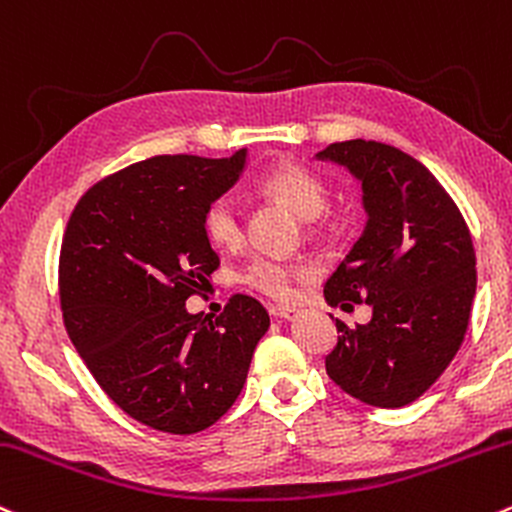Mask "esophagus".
Here are the masks:
<instances>
[{"label": "esophagus", "mask_w": 512, "mask_h": 512, "mask_svg": "<svg viewBox=\"0 0 512 512\" xmlns=\"http://www.w3.org/2000/svg\"><path fill=\"white\" fill-rule=\"evenodd\" d=\"M269 316H274V318H279V320H294L296 318V311H294V308L272 306V308H269Z\"/></svg>", "instance_id": "esophagus-1"}]
</instances>
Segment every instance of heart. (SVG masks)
Here are the masks:
<instances>
[{
    "label": "heart",
    "mask_w": 512,
    "mask_h": 512,
    "mask_svg": "<svg viewBox=\"0 0 512 512\" xmlns=\"http://www.w3.org/2000/svg\"><path fill=\"white\" fill-rule=\"evenodd\" d=\"M262 192L284 201L303 221H316L328 206V187L316 172L301 165H279L260 179ZM204 230L218 247H238L245 240L243 209L233 196H218L204 211ZM240 279L252 289L272 296L277 301H289L294 294L291 269L269 257H255L240 272Z\"/></svg>",
    "instance_id": "obj_1"
}]
</instances>
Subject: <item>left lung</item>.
<instances>
[{
  "label": "left lung",
  "instance_id": "1",
  "mask_svg": "<svg viewBox=\"0 0 512 512\" xmlns=\"http://www.w3.org/2000/svg\"><path fill=\"white\" fill-rule=\"evenodd\" d=\"M362 184V235L325 282L328 306L369 303L372 320L338 325L325 357L342 391L401 408L440 379L462 345L476 294V255L457 204L425 165L376 140L333 143L316 155Z\"/></svg>",
  "mask_w": 512,
  "mask_h": 512
}]
</instances>
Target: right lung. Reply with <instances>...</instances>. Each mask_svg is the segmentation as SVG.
I'll use <instances>...</instances> for the list:
<instances>
[{"mask_svg":"<svg viewBox=\"0 0 512 512\" xmlns=\"http://www.w3.org/2000/svg\"><path fill=\"white\" fill-rule=\"evenodd\" d=\"M245 165L247 150L150 157L94 184L67 221V335L106 396L153 430L192 435L216 423L269 328L265 306L243 294L216 320L187 311L218 267L204 211Z\"/></svg>","mask_w":512,"mask_h":512,"instance_id":"add662e5","label":"right lung"}]
</instances>
